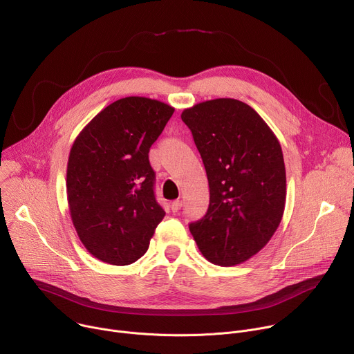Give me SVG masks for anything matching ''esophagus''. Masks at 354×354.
<instances>
[{
  "instance_id": "1",
  "label": "esophagus",
  "mask_w": 354,
  "mask_h": 354,
  "mask_svg": "<svg viewBox=\"0 0 354 354\" xmlns=\"http://www.w3.org/2000/svg\"><path fill=\"white\" fill-rule=\"evenodd\" d=\"M180 207H182V201H174L171 205V209L174 213H178L180 210Z\"/></svg>"
}]
</instances>
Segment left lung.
Masks as SVG:
<instances>
[{
	"label": "left lung",
	"instance_id": "left-lung-1",
	"mask_svg": "<svg viewBox=\"0 0 354 354\" xmlns=\"http://www.w3.org/2000/svg\"><path fill=\"white\" fill-rule=\"evenodd\" d=\"M180 117L194 136L210 189L206 214L189 230L210 263L241 264L271 240L283 214L281 145L259 113L240 100L203 102Z\"/></svg>",
	"mask_w": 354,
	"mask_h": 354
}]
</instances>
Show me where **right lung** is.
<instances>
[{
  "label": "right lung",
  "instance_id": "obj_1",
  "mask_svg": "<svg viewBox=\"0 0 354 354\" xmlns=\"http://www.w3.org/2000/svg\"><path fill=\"white\" fill-rule=\"evenodd\" d=\"M174 111L147 97L120 99L75 140L66 174L69 210L80 241L95 259L128 266L147 252L165 216L155 199L148 152Z\"/></svg>",
  "mask_w": 354,
  "mask_h": 354
}]
</instances>
